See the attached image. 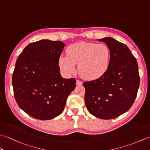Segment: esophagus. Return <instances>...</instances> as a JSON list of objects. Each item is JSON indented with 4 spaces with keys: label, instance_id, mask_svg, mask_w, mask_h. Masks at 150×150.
Wrapping results in <instances>:
<instances>
[{
    "label": "esophagus",
    "instance_id": "34e87169",
    "mask_svg": "<svg viewBox=\"0 0 150 150\" xmlns=\"http://www.w3.org/2000/svg\"><path fill=\"white\" fill-rule=\"evenodd\" d=\"M82 82L81 81H79V80H77V81H76V84H77V86H80V85H82Z\"/></svg>",
    "mask_w": 150,
    "mask_h": 150
}]
</instances>
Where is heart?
<instances>
[{
  "mask_svg": "<svg viewBox=\"0 0 150 150\" xmlns=\"http://www.w3.org/2000/svg\"><path fill=\"white\" fill-rule=\"evenodd\" d=\"M111 61V51L104 44L81 42L67 48V55H61L59 64L62 71L71 74L78 64L79 73L90 80L100 78L108 71Z\"/></svg>",
  "mask_w": 150,
  "mask_h": 150,
  "instance_id": "b5f03b06",
  "label": "heart"
}]
</instances>
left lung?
<instances>
[{"instance_id":"8db88e82","label":"left lung","mask_w":150,"mask_h":150,"mask_svg":"<svg viewBox=\"0 0 150 150\" xmlns=\"http://www.w3.org/2000/svg\"><path fill=\"white\" fill-rule=\"evenodd\" d=\"M111 51L108 71L96 80L84 82L85 104L89 112L102 119H112L128 111L140 84L138 64L126 45L111 37L99 39Z\"/></svg>"}]
</instances>
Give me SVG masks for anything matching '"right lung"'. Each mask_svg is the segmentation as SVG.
<instances>
[{
	"label": "right lung",
	"instance_id": "obj_1",
	"mask_svg": "<svg viewBox=\"0 0 150 150\" xmlns=\"http://www.w3.org/2000/svg\"><path fill=\"white\" fill-rule=\"evenodd\" d=\"M65 44L41 40L31 42L19 55L12 76L15 100L21 109L35 119H52L64 109L74 90V78L60 74L59 60Z\"/></svg>",
	"mask_w": 150,
	"mask_h": 150
}]
</instances>
